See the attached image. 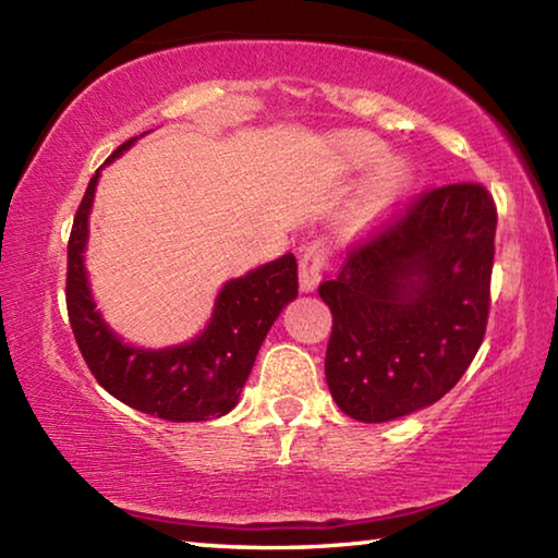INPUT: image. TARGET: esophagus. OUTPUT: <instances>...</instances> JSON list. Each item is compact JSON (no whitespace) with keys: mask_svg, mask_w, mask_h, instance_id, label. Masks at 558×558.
I'll list each match as a JSON object with an SVG mask.
<instances>
[{"mask_svg":"<svg viewBox=\"0 0 558 558\" xmlns=\"http://www.w3.org/2000/svg\"><path fill=\"white\" fill-rule=\"evenodd\" d=\"M325 251L319 248L317 243L310 245L305 256L300 258V290L302 292H315L319 280H323V268H325Z\"/></svg>","mask_w":558,"mask_h":558,"instance_id":"34e87169","label":"esophagus"}]
</instances>
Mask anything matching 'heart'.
Returning a JSON list of instances; mask_svg holds the SVG:
<instances>
[{
	"instance_id": "obj_1",
	"label": "heart",
	"mask_w": 558,
	"mask_h": 558,
	"mask_svg": "<svg viewBox=\"0 0 558 558\" xmlns=\"http://www.w3.org/2000/svg\"><path fill=\"white\" fill-rule=\"evenodd\" d=\"M332 147L349 172L369 167L352 204V229L372 231L389 219L403 194L409 192L411 169L401 157L385 155L381 158L384 145L364 132H344L335 140Z\"/></svg>"
}]
</instances>
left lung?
<instances>
[{"mask_svg":"<svg viewBox=\"0 0 558 558\" xmlns=\"http://www.w3.org/2000/svg\"><path fill=\"white\" fill-rule=\"evenodd\" d=\"M495 229L485 186L430 189L319 286L332 310L327 386L347 415L401 418L460 381L485 337Z\"/></svg>","mask_w":558,"mask_h":558,"instance_id":"8db88e82","label":"left lung"}]
</instances>
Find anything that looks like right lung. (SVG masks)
<instances>
[{
    "label": "right lung",
    "instance_id": "right-lung-1",
    "mask_svg": "<svg viewBox=\"0 0 558 558\" xmlns=\"http://www.w3.org/2000/svg\"><path fill=\"white\" fill-rule=\"evenodd\" d=\"M135 140L120 145L106 165L128 153ZM100 169L86 189L69 241L65 305L81 354L102 389L130 409L174 423L221 418L239 403L272 323L298 298V260L286 253L241 278L226 280L214 300L209 323L189 342L159 349L125 342L98 310L86 270Z\"/></svg>",
    "mask_w": 558,
    "mask_h": 558
}]
</instances>
